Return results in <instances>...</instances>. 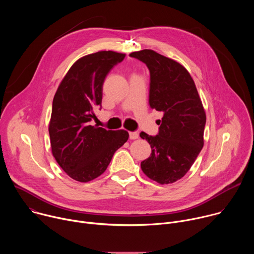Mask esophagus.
<instances>
[{
    "label": "esophagus",
    "mask_w": 254,
    "mask_h": 254,
    "mask_svg": "<svg viewBox=\"0 0 254 254\" xmlns=\"http://www.w3.org/2000/svg\"><path fill=\"white\" fill-rule=\"evenodd\" d=\"M129 138L130 139L138 138V132L137 131H129Z\"/></svg>",
    "instance_id": "34e87169"
}]
</instances>
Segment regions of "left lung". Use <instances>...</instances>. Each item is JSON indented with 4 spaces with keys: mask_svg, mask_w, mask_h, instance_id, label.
<instances>
[{
    "mask_svg": "<svg viewBox=\"0 0 254 254\" xmlns=\"http://www.w3.org/2000/svg\"><path fill=\"white\" fill-rule=\"evenodd\" d=\"M129 56L149 68L150 106L164 114L157 135L139 133L152 148L151 156L140 163V168L162 185L174 183L187 174L203 148L206 114L202 101L183 65L150 49Z\"/></svg>",
    "mask_w": 254,
    "mask_h": 254,
    "instance_id": "8db88e82",
    "label": "left lung"
}]
</instances>
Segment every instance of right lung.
Instances as JSON below:
<instances>
[{
	"label": "right lung",
	"instance_id": "right-lung-1",
	"mask_svg": "<svg viewBox=\"0 0 254 254\" xmlns=\"http://www.w3.org/2000/svg\"><path fill=\"white\" fill-rule=\"evenodd\" d=\"M126 54L99 51L78 59L58 86L52 103L49 135L53 157L73 180L86 183L99 177L128 138L125 129L91 126L101 106L102 85Z\"/></svg>",
	"mask_w": 254,
	"mask_h": 254
}]
</instances>
